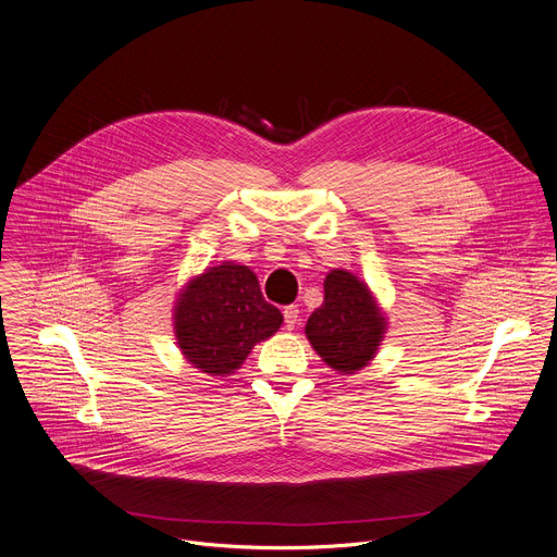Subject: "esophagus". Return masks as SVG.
I'll return each instance as SVG.
<instances>
[{
	"label": "esophagus",
	"mask_w": 557,
	"mask_h": 557,
	"mask_svg": "<svg viewBox=\"0 0 557 557\" xmlns=\"http://www.w3.org/2000/svg\"><path fill=\"white\" fill-rule=\"evenodd\" d=\"M298 313H300V311H298V307H296V305H289V307H285V309H283L285 326H287V329H294V326L298 324V318H300Z\"/></svg>",
	"instance_id": "obj_1"
}]
</instances>
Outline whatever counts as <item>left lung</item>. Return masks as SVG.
<instances>
[{"instance_id":"8db88e82","label":"left lung","mask_w":557,"mask_h":557,"mask_svg":"<svg viewBox=\"0 0 557 557\" xmlns=\"http://www.w3.org/2000/svg\"><path fill=\"white\" fill-rule=\"evenodd\" d=\"M385 333L387 318L370 287L348 270H331L324 278V302L305 326L322 361L342 374H355L374 359Z\"/></svg>"}]
</instances>
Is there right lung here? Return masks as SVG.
I'll use <instances>...</instances> for the list:
<instances>
[{
  "label": "right lung",
  "mask_w": 557,
  "mask_h": 557,
  "mask_svg": "<svg viewBox=\"0 0 557 557\" xmlns=\"http://www.w3.org/2000/svg\"><path fill=\"white\" fill-rule=\"evenodd\" d=\"M281 324L283 313L265 302L257 274L235 261L189 278L174 302L176 344L187 363L209 376L235 374Z\"/></svg>",
  "instance_id": "add662e5"
}]
</instances>
